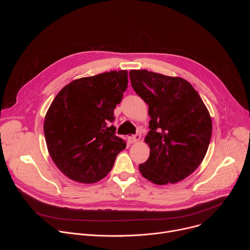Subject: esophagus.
<instances>
[{"label":"esophagus","instance_id":"esophagus-1","mask_svg":"<svg viewBox=\"0 0 250 250\" xmlns=\"http://www.w3.org/2000/svg\"><path fill=\"white\" fill-rule=\"evenodd\" d=\"M140 134H134V135H129L128 137H127V139H128V141L130 142V144H134V142H136V141H138L139 139H140Z\"/></svg>","mask_w":250,"mask_h":250}]
</instances>
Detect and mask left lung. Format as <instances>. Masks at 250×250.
Returning a JSON list of instances; mask_svg holds the SVG:
<instances>
[{"label":"left lung","mask_w":250,"mask_h":250,"mask_svg":"<svg viewBox=\"0 0 250 250\" xmlns=\"http://www.w3.org/2000/svg\"><path fill=\"white\" fill-rule=\"evenodd\" d=\"M135 93L148 104L151 118L146 137L148 159L139 165L157 185L177 183L203 161L211 137V120L198 92L185 79L147 70H130Z\"/></svg>","instance_id":"1"}]
</instances>
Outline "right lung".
<instances>
[{"mask_svg":"<svg viewBox=\"0 0 250 250\" xmlns=\"http://www.w3.org/2000/svg\"><path fill=\"white\" fill-rule=\"evenodd\" d=\"M127 71H110L66 85L46 113L48 152L70 179L95 183L108 174L125 142L116 135L114 110L127 88Z\"/></svg>","mask_w":250,"mask_h":250,"instance_id":"right-lung-1","label":"right lung"}]
</instances>
